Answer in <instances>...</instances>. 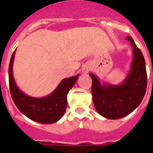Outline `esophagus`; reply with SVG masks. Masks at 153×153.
Instances as JSON below:
<instances>
[{
    "label": "esophagus",
    "mask_w": 153,
    "mask_h": 153,
    "mask_svg": "<svg viewBox=\"0 0 153 153\" xmlns=\"http://www.w3.org/2000/svg\"><path fill=\"white\" fill-rule=\"evenodd\" d=\"M90 70V68L88 66H83V73H88Z\"/></svg>",
    "instance_id": "esophagus-1"
}]
</instances>
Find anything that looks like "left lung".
Listing matches in <instances>:
<instances>
[{
	"label": "left lung",
	"mask_w": 153,
	"mask_h": 153,
	"mask_svg": "<svg viewBox=\"0 0 153 153\" xmlns=\"http://www.w3.org/2000/svg\"><path fill=\"white\" fill-rule=\"evenodd\" d=\"M126 39L133 47L134 56L130 71L121 84L102 85L97 76L90 74L95 109L100 115L111 120L120 119L134 111L143 99L147 89V71L143 55L131 37L128 36Z\"/></svg>",
	"instance_id": "1"
}]
</instances>
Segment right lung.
Returning a JSON list of instances; mask_svg holds the SVG:
<instances>
[{"instance_id":"add662e5","label":"right lung","mask_w":153,"mask_h":153,"mask_svg":"<svg viewBox=\"0 0 153 153\" xmlns=\"http://www.w3.org/2000/svg\"><path fill=\"white\" fill-rule=\"evenodd\" d=\"M15 51L12 54L9 65V84L12 99L20 111L28 118L41 124H53L58 121L67 107V94L76 83V76L64 79L50 95L36 98L26 95L19 89L13 76V61Z\"/></svg>"}]
</instances>
